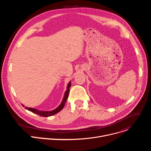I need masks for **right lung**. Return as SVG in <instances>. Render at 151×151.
Returning <instances> with one entry per match:
<instances>
[{"mask_svg": "<svg viewBox=\"0 0 151 151\" xmlns=\"http://www.w3.org/2000/svg\"><path fill=\"white\" fill-rule=\"evenodd\" d=\"M71 87V81H69L68 85H67V90H66L65 93H64V96H63V99L62 100V101L61 103H60V104L57 107V108H55V109L52 110V111H39V110H37L36 109H35V108H32V107H25V109L30 111V112H32L37 115H39L41 116H44V117H48V116H52L56 114H57L58 112H59L60 111H61L63 108L64 106V104H65L66 101H67V99L68 98V96H69V88L70 87ZM23 107H24V106L23 104H22Z\"/></svg>", "mask_w": 151, "mask_h": 151, "instance_id": "1", "label": "right lung"}]
</instances>
